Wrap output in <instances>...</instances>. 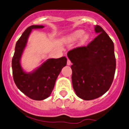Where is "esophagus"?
Here are the masks:
<instances>
[{"instance_id":"34e87169","label":"esophagus","mask_w":129,"mask_h":129,"mask_svg":"<svg viewBox=\"0 0 129 129\" xmlns=\"http://www.w3.org/2000/svg\"><path fill=\"white\" fill-rule=\"evenodd\" d=\"M67 64H68V65H71V61L70 60H69V58H68V60H67Z\"/></svg>"}]
</instances>
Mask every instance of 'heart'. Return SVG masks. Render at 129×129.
I'll return each instance as SVG.
<instances>
[{
  "instance_id": "obj_1",
  "label": "heart",
  "mask_w": 129,
  "mask_h": 129,
  "mask_svg": "<svg viewBox=\"0 0 129 129\" xmlns=\"http://www.w3.org/2000/svg\"><path fill=\"white\" fill-rule=\"evenodd\" d=\"M84 31L82 30H76L74 32L72 33L71 34H70L69 35V37H68V40H69V41H75L76 40H77L78 39L82 37L83 35ZM88 38L87 35H84L83 38L82 39V41H85V40H86V39Z\"/></svg>"
}]
</instances>
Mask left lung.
Wrapping results in <instances>:
<instances>
[{"label":"left lung","mask_w":129,"mask_h":129,"mask_svg":"<svg viewBox=\"0 0 129 129\" xmlns=\"http://www.w3.org/2000/svg\"><path fill=\"white\" fill-rule=\"evenodd\" d=\"M98 35L86 46L68 52L72 62V82L77 96L86 101L102 96L110 88L116 70L114 44L101 26Z\"/></svg>","instance_id":"obj_1"}]
</instances>
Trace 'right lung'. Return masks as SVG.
I'll return each mask as SVG.
<instances>
[{
  "label": "right lung",
  "mask_w": 129,
  "mask_h": 129,
  "mask_svg": "<svg viewBox=\"0 0 129 129\" xmlns=\"http://www.w3.org/2000/svg\"><path fill=\"white\" fill-rule=\"evenodd\" d=\"M44 27L38 25L28 27L17 41L12 59L13 76L16 85L24 94L36 101L44 100L50 96L58 76L67 63L65 57L50 58L34 71L27 73L23 71L20 60L31 30Z\"/></svg>",
  "instance_id": "add662e5"
}]
</instances>
